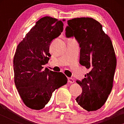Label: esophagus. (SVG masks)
Returning a JSON list of instances; mask_svg holds the SVG:
<instances>
[{"instance_id": "34e87169", "label": "esophagus", "mask_w": 124, "mask_h": 124, "mask_svg": "<svg viewBox=\"0 0 124 124\" xmlns=\"http://www.w3.org/2000/svg\"><path fill=\"white\" fill-rule=\"evenodd\" d=\"M68 82L70 83H73L74 82V80L73 79V78H68Z\"/></svg>"}]
</instances>
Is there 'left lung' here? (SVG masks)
I'll return each instance as SVG.
<instances>
[{"instance_id":"obj_1","label":"left lung","mask_w":124,"mask_h":124,"mask_svg":"<svg viewBox=\"0 0 124 124\" xmlns=\"http://www.w3.org/2000/svg\"><path fill=\"white\" fill-rule=\"evenodd\" d=\"M67 22L66 37H74L80 48V64L90 70L82 80L76 81L82 93L75 100L88 112L97 110L106 102L113 87L116 59L112 41L93 18H75Z\"/></svg>"}]
</instances>
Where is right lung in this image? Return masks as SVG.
I'll list each match as a JSON object with an SVG mask.
<instances>
[{
  "label": "right lung",
  "mask_w": 124,
  "mask_h": 124,
  "mask_svg": "<svg viewBox=\"0 0 124 124\" xmlns=\"http://www.w3.org/2000/svg\"><path fill=\"white\" fill-rule=\"evenodd\" d=\"M63 30L61 20L44 17L17 47L14 58L15 83L23 102L32 109H43L54 90L67 83L68 79L62 73L43 67L51 56L50 44Z\"/></svg>",
  "instance_id": "obj_1"
}]
</instances>
